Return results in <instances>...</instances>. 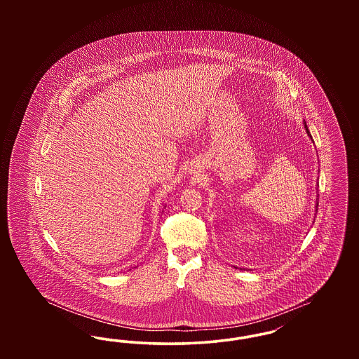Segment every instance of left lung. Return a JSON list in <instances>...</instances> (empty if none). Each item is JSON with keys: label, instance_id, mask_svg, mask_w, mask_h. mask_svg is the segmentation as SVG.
<instances>
[{"label": "left lung", "instance_id": "obj_1", "mask_svg": "<svg viewBox=\"0 0 359 359\" xmlns=\"http://www.w3.org/2000/svg\"><path fill=\"white\" fill-rule=\"evenodd\" d=\"M303 123H304V129H306V132H307L308 137L311 138V141H313V140H312V136H311V133H309V130H308V126L307 123H306V121H304ZM316 189H318V188H316ZM316 195H318V196H316V205H315V208H316V210H315V212H318V205H319V194H316ZM315 215H316V214H315Z\"/></svg>", "mask_w": 359, "mask_h": 359}]
</instances>
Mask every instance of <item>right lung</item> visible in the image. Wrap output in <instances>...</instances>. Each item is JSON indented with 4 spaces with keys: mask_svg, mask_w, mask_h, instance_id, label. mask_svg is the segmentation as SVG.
Here are the masks:
<instances>
[{
    "mask_svg": "<svg viewBox=\"0 0 359 359\" xmlns=\"http://www.w3.org/2000/svg\"><path fill=\"white\" fill-rule=\"evenodd\" d=\"M164 208H165V205H164Z\"/></svg>",
    "mask_w": 359,
    "mask_h": 359,
    "instance_id": "add662e5",
    "label": "right lung"
}]
</instances>
